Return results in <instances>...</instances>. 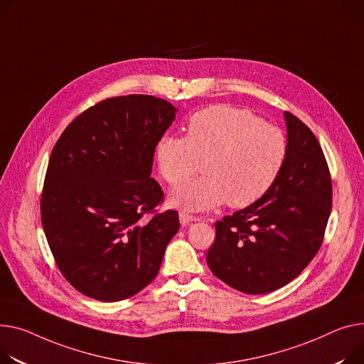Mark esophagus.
<instances>
[{"label": "esophagus", "mask_w": 364, "mask_h": 364, "mask_svg": "<svg viewBox=\"0 0 364 364\" xmlns=\"http://www.w3.org/2000/svg\"><path fill=\"white\" fill-rule=\"evenodd\" d=\"M196 220H198L196 216H193V215H190V213H187V212H184V210L180 212V223H181L183 227H187L190 223L196 221Z\"/></svg>", "instance_id": "34e87169"}]
</instances>
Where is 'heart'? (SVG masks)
<instances>
[{"label": "heart", "mask_w": 364, "mask_h": 364, "mask_svg": "<svg viewBox=\"0 0 364 364\" xmlns=\"http://www.w3.org/2000/svg\"><path fill=\"white\" fill-rule=\"evenodd\" d=\"M288 152L277 126L247 109L213 105L193 114L186 137L165 134L155 146L162 178L181 186L198 171L203 176L177 188L169 202L186 210H205L227 202L246 208L263 198L278 178Z\"/></svg>", "instance_id": "b5f03b06"}]
</instances>
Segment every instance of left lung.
<instances>
[{
    "mask_svg": "<svg viewBox=\"0 0 364 364\" xmlns=\"http://www.w3.org/2000/svg\"><path fill=\"white\" fill-rule=\"evenodd\" d=\"M288 152L272 187L215 223L206 262L216 278L246 294L291 282L322 246L332 208L328 162L313 132L285 111Z\"/></svg>",
    "mask_w": 364,
    "mask_h": 364,
    "instance_id": "8db88e82",
    "label": "left lung"
}]
</instances>
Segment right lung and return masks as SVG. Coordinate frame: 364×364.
Returning a JSON list of instances; mask_svg holds the SVG:
<instances>
[{
  "label": "right lung",
  "instance_id": "add662e5",
  "mask_svg": "<svg viewBox=\"0 0 364 364\" xmlns=\"http://www.w3.org/2000/svg\"><path fill=\"white\" fill-rule=\"evenodd\" d=\"M176 111L151 95L108 98L73 119L51 152L42 227L63 277L90 299L137 294L180 228L177 210H156L164 191L151 178Z\"/></svg>",
  "mask_w": 364,
  "mask_h": 364
}]
</instances>
